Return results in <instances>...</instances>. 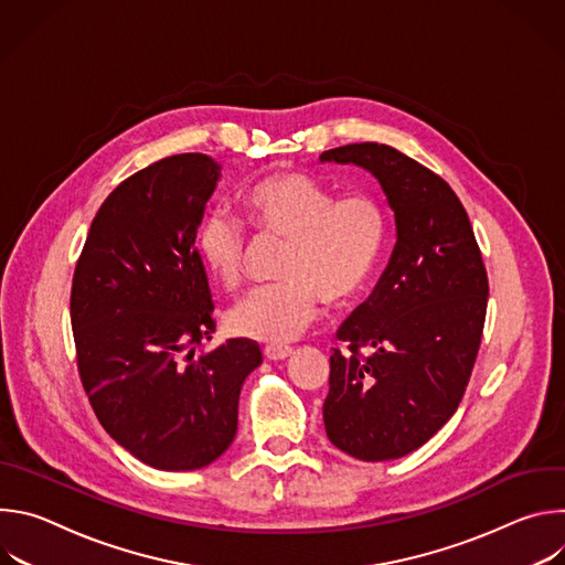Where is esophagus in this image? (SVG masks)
Listing matches in <instances>:
<instances>
[{"mask_svg":"<svg viewBox=\"0 0 565 565\" xmlns=\"http://www.w3.org/2000/svg\"><path fill=\"white\" fill-rule=\"evenodd\" d=\"M264 355H266V360H270V362H281V360H286V358H290L292 355V349L290 347H266L264 349Z\"/></svg>","mask_w":565,"mask_h":565,"instance_id":"obj_1","label":"esophagus"}]
</instances>
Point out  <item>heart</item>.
<instances>
[{"label": "heart", "instance_id": "obj_1", "mask_svg": "<svg viewBox=\"0 0 565 565\" xmlns=\"http://www.w3.org/2000/svg\"><path fill=\"white\" fill-rule=\"evenodd\" d=\"M244 210L259 232L288 241V250L284 284L250 292L225 315L232 335L279 347L310 324L319 299L340 308L364 290L384 238V212L371 194L338 196L308 174L284 170L250 185ZM196 244L221 286L234 290L244 281L246 234L234 218L205 216Z\"/></svg>", "mask_w": 565, "mask_h": 565}]
</instances>
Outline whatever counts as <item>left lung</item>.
<instances>
[{"mask_svg": "<svg viewBox=\"0 0 565 565\" xmlns=\"http://www.w3.org/2000/svg\"><path fill=\"white\" fill-rule=\"evenodd\" d=\"M382 188L395 246L377 286L338 329L324 427L344 454L377 462L423 447L458 409L488 310V273L469 216L431 170L388 145L329 149Z\"/></svg>", "mask_w": 565, "mask_h": 565, "instance_id": "8db88e82", "label": "left lung"}]
</instances>
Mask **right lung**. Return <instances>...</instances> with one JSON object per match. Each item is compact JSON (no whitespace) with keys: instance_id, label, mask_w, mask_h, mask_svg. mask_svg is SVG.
<instances>
[{"instance_id":"add662e5","label":"right lung","mask_w":565,"mask_h":565,"mask_svg":"<svg viewBox=\"0 0 565 565\" xmlns=\"http://www.w3.org/2000/svg\"><path fill=\"white\" fill-rule=\"evenodd\" d=\"M221 179L205 153L168 156L122 181L92 221L71 286L77 371L105 431L145 465L192 471L236 436L257 342L201 351L214 331L196 227Z\"/></svg>"}]
</instances>
